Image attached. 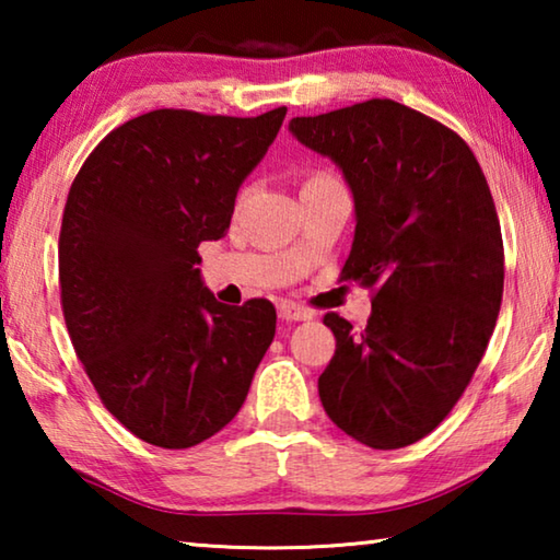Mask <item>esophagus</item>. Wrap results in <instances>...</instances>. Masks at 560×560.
<instances>
[{
    "instance_id": "obj_1",
    "label": "esophagus",
    "mask_w": 560,
    "mask_h": 560,
    "mask_svg": "<svg viewBox=\"0 0 560 560\" xmlns=\"http://www.w3.org/2000/svg\"><path fill=\"white\" fill-rule=\"evenodd\" d=\"M279 316L283 320H311V318H314V311L303 308L293 301H283V303H279Z\"/></svg>"
}]
</instances>
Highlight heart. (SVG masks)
<instances>
[{"label": "heart", "instance_id": "1", "mask_svg": "<svg viewBox=\"0 0 560 560\" xmlns=\"http://www.w3.org/2000/svg\"><path fill=\"white\" fill-rule=\"evenodd\" d=\"M324 177H330V175H316L314 179H324Z\"/></svg>", "mask_w": 560, "mask_h": 560}]
</instances>
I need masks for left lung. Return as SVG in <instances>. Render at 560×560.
Returning a JSON list of instances; mask_svg holds the SVG:
<instances>
[{"instance_id": "1", "label": "left lung", "mask_w": 560, "mask_h": 560, "mask_svg": "<svg viewBox=\"0 0 560 560\" xmlns=\"http://www.w3.org/2000/svg\"><path fill=\"white\" fill-rule=\"evenodd\" d=\"M289 130L343 173L355 205L343 279L375 289L360 334L324 318L336 355L320 402L360 444L407 447L450 415L494 334L504 244L487 177L457 132L390 98Z\"/></svg>"}]
</instances>
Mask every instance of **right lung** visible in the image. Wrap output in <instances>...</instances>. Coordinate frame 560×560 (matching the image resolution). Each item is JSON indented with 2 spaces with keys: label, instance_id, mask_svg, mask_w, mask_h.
Returning <instances> with one entry per match:
<instances>
[{
  "label": "right lung",
  "instance_id": "obj_1",
  "mask_svg": "<svg viewBox=\"0 0 560 560\" xmlns=\"http://www.w3.org/2000/svg\"><path fill=\"white\" fill-rule=\"evenodd\" d=\"M287 116L160 108L108 132L75 175L59 236L66 328L103 405L136 438L195 447L234 420L277 311L226 306L197 269Z\"/></svg>",
  "mask_w": 560,
  "mask_h": 560
}]
</instances>
